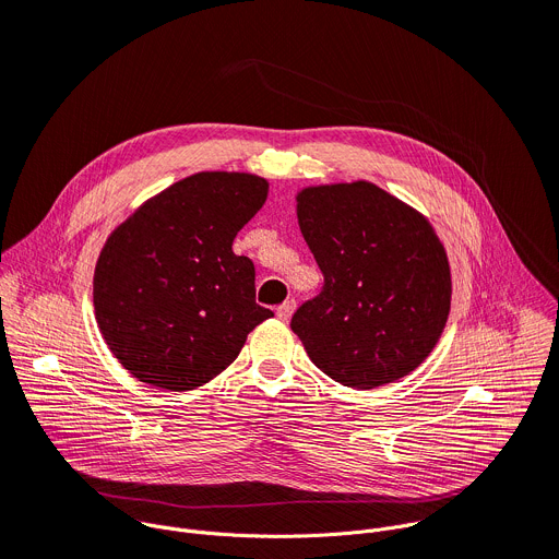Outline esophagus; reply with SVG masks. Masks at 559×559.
<instances>
[{
    "mask_svg": "<svg viewBox=\"0 0 559 559\" xmlns=\"http://www.w3.org/2000/svg\"><path fill=\"white\" fill-rule=\"evenodd\" d=\"M294 309H296V300H285V302L276 309V316L281 318V321H289Z\"/></svg>",
    "mask_w": 559,
    "mask_h": 559,
    "instance_id": "34e87169",
    "label": "esophagus"
}]
</instances>
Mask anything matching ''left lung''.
Here are the masks:
<instances>
[{"label":"left lung","mask_w":559,"mask_h":559,"mask_svg":"<svg viewBox=\"0 0 559 559\" xmlns=\"http://www.w3.org/2000/svg\"><path fill=\"white\" fill-rule=\"evenodd\" d=\"M296 214L325 276L292 318L311 362L352 389L420 367L451 309L449 259L429 218L369 181L302 188Z\"/></svg>","instance_id":"obj_1"}]
</instances>
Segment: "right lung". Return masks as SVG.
Wrapping results in <instances>:
<instances>
[{"label":"right lung","instance_id":"right-lung-1","mask_svg":"<svg viewBox=\"0 0 559 559\" xmlns=\"http://www.w3.org/2000/svg\"><path fill=\"white\" fill-rule=\"evenodd\" d=\"M267 190L250 173H197L112 229L93 278L95 318L134 378L197 389L227 369L248 334L274 316L254 300V263L231 252Z\"/></svg>","mask_w":559,"mask_h":559}]
</instances>
